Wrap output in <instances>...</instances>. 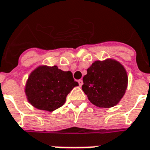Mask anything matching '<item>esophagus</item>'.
<instances>
[{
  "mask_svg": "<svg viewBox=\"0 0 150 150\" xmlns=\"http://www.w3.org/2000/svg\"><path fill=\"white\" fill-rule=\"evenodd\" d=\"M78 83H79V86H80V87H81V86H82V84H83V81H82V80H79Z\"/></svg>",
  "mask_w": 150,
  "mask_h": 150,
  "instance_id": "obj_1",
  "label": "esophagus"
}]
</instances>
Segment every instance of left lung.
I'll use <instances>...</instances> for the list:
<instances>
[{
  "label": "left lung",
  "mask_w": 150,
  "mask_h": 150,
  "mask_svg": "<svg viewBox=\"0 0 150 150\" xmlns=\"http://www.w3.org/2000/svg\"><path fill=\"white\" fill-rule=\"evenodd\" d=\"M82 90L88 100L99 108L117 105L125 96L128 76L125 67L117 60H96L88 67L83 78Z\"/></svg>",
  "instance_id": "left-lung-1"
}]
</instances>
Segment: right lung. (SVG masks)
<instances>
[{
	"mask_svg": "<svg viewBox=\"0 0 150 150\" xmlns=\"http://www.w3.org/2000/svg\"><path fill=\"white\" fill-rule=\"evenodd\" d=\"M76 86L78 83L70 71H62L57 66L40 65L29 75L24 91L31 105L52 112L64 104L67 95Z\"/></svg>",
	"mask_w": 150,
	"mask_h": 150,
	"instance_id": "add662e5",
	"label": "right lung"
}]
</instances>
